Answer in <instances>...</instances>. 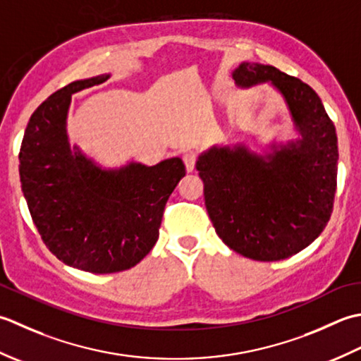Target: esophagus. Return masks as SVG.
Returning <instances> with one entry per match:
<instances>
[{
	"label": "esophagus",
	"mask_w": 361,
	"mask_h": 361,
	"mask_svg": "<svg viewBox=\"0 0 361 361\" xmlns=\"http://www.w3.org/2000/svg\"><path fill=\"white\" fill-rule=\"evenodd\" d=\"M182 160H183V164H185V168H187V171H188V173H191V171L195 170V165H196V156H195L193 152H187V154H183Z\"/></svg>",
	"instance_id": "1"
}]
</instances>
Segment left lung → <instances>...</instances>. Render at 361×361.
Returning <instances> with one entry per match:
<instances>
[{"label":"left lung","instance_id":"1","mask_svg":"<svg viewBox=\"0 0 361 361\" xmlns=\"http://www.w3.org/2000/svg\"><path fill=\"white\" fill-rule=\"evenodd\" d=\"M235 84H269L288 109L298 138L273 142L263 154L245 143L212 146L196 170L218 237L247 259L283 260L319 237L334 209L338 140L310 85L271 65L241 62Z\"/></svg>","mask_w":361,"mask_h":361}]
</instances>
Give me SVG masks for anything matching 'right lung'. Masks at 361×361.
Returning <instances> with one entry per match:
<instances>
[{
    "mask_svg": "<svg viewBox=\"0 0 361 361\" xmlns=\"http://www.w3.org/2000/svg\"><path fill=\"white\" fill-rule=\"evenodd\" d=\"M109 78L75 80L42 102L18 156L21 190L43 243L65 264L93 274L126 271L149 254L168 197L185 176L179 157L104 168L70 145L71 94Z\"/></svg>",
    "mask_w": 361,
    "mask_h": 361,
    "instance_id": "1",
    "label": "right lung"
}]
</instances>
